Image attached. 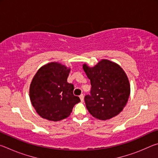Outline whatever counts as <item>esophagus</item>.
<instances>
[{
  "instance_id": "1",
  "label": "esophagus",
  "mask_w": 158,
  "mask_h": 158,
  "mask_svg": "<svg viewBox=\"0 0 158 158\" xmlns=\"http://www.w3.org/2000/svg\"><path fill=\"white\" fill-rule=\"evenodd\" d=\"M79 98H80V100H81V102H84V95L83 94H81V95L79 96Z\"/></svg>"
}]
</instances>
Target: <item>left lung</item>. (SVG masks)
Here are the masks:
<instances>
[{
  "mask_svg": "<svg viewBox=\"0 0 158 158\" xmlns=\"http://www.w3.org/2000/svg\"><path fill=\"white\" fill-rule=\"evenodd\" d=\"M83 69L90 80V95L85 96L89 113L99 120H109L123 111L127 102L130 85L126 74L118 64L102 59L95 66Z\"/></svg>",
  "mask_w": 158,
  "mask_h": 158,
  "instance_id": "1",
  "label": "left lung"
}]
</instances>
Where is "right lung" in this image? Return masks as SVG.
Segmentation results:
<instances>
[{
  "label": "right lung",
  "instance_id": "obj_1",
  "mask_svg": "<svg viewBox=\"0 0 158 158\" xmlns=\"http://www.w3.org/2000/svg\"><path fill=\"white\" fill-rule=\"evenodd\" d=\"M70 69L53 62L42 66L34 76L29 90L32 105L43 118L59 121L70 115L80 102L74 95V85L67 79Z\"/></svg>",
  "mask_w": 158,
  "mask_h": 158
}]
</instances>
